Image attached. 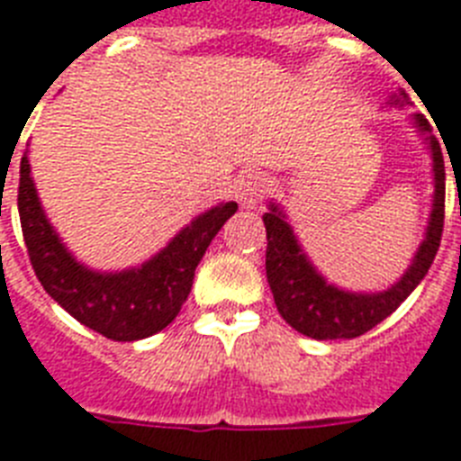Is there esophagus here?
Segmentation results:
<instances>
[{"label":"esophagus","instance_id":"1","mask_svg":"<svg viewBox=\"0 0 461 461\" xmlns=\"http://www.w3.org/2000/svg\"><path fill=\"white\" fill-rule=\"evenodd\" d=\"M271 185H268V178L264 173L259 171H248L242 173L240 178H238V185H235V197L240 202L242 207L254 209L259 204L264 197L268 194Z\"/></svg>","mask_w":461,"mask_h":461}]
</instances>
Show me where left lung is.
Segmentation results:
<instances>
[{
	"instance_id": "8db88e82",
	"label": "left lung",
	"mask_w": 461,
	"mask_h": 461,
	"mask_svg": "<svg viewBox=\"0 0 461 461\" xmlns=\"http://www.w3.org/2000/svg\"><path fill=\"white\" fill-rule=\"evenodd\" d=\"M417 126L421 132H430V123L423 113H417ZM430 152H433V173H436V204L430 213L426 240L421 242L414 264L407 274L385 293L357 294L345 293L323 281L316 268L302 254L300 245L294 240L293 230L285 223V216L278 207L271 204V212L264 213L267 226V278L274 293V302L278 314L314 340H338V338H359L366 330L388 319L400 304L411 294L429 274L430 264L436 259L440 238L445 226V161L440 152V142L433 135Z\"/></svg>"
}]
</instances>
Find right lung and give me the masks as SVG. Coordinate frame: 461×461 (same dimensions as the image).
Wrapping results in <instances>:
<instances>
[{
    "mask_svg": "<svg viewBox=\"0 0 461 461\" xmlns=\"http://www.w3.org/2000/svg\"><path fill=\"white\" fill-rule=\"evenodd\" d=\"M235 212V202L209 209L140 268L123 274H95L80 267L51 230L32 185L28 157L23 154L21 159L18 216L35 276L47 294L73 319L109 340H140L167 329L185 304L194 268L209 242Z\"/></svg>",
    "mask_w": 461,
    "mask_h": 461,
    "instance_id": "add662e5",
    "label": "right lung"
}]
</instances>
